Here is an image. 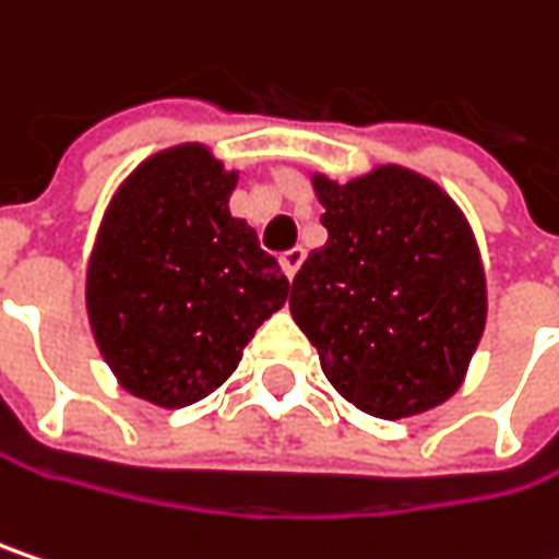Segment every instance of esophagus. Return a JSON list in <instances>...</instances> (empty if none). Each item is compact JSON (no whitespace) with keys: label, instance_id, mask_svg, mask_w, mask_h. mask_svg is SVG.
Here are the masks:
<instances>
[{"label":"esophagus","instance_id":"obj_1","mask_svg":"<svg viewBox=\"0 0 559 559\" xmlns=\"http://www.w3.org/2000/svg\"><path fill=\"white\" fill-rule=\"evenodd\" d=\"M304 259H307V252H304L300 246L287 249V252L281 255V269H284V275L294 281V275H297V272H300V265H304Z\"/></svg>","mask_w":559,"mask_h":559}]
</instances>
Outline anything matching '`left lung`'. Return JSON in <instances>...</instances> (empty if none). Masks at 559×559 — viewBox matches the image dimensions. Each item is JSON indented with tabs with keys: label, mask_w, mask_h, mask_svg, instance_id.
<instances>
[{
	"label": "left lung",
	"mask_w": 559,
	"mask_h": 559,
	"mask_svg": "<svg viewBox=\"0 0 559 559\" xmlns=\"http://www.w3.org/2000/svg\"><path fill=\"white\" fill-rule=\"evenodd\" d=\"M330 239L290 284V317L330 383L378 419L441 406L486 326L480 249L429 178L378 166L345 185L313 176Z\"/></svg>",
	"instance_id": "obj_1"
}]
</instances>
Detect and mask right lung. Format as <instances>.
Masks as SVG:
<instances>
[{
  "instance_id": "right-lung-1",
  "label": "right lung",
  "mask_w": 559,
  "mask_h": 559,
  "mask_svg": "<svg viewBox=\"0 0 559 559\" xmlns=\"http://www.w3.org/2000/svg\"><path fill=\"white\" fill-rule=\"evenodd\" d=\"M233 188L236 173L211 150H163L118 188L88 259L102 358L124 390L166 409L214 393L287 300L278 262L229 214Z\"/></svg>"
}]
</instances>
